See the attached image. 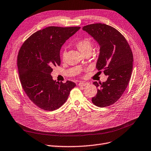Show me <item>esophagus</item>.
I'll return each mask as SVG.
<instances>
[{
  "label": "esophagus",
  "mask_w": 151,
  "mask_h": 151,
  "mask_svg": "<svg viewBox=\"0 0 151 151\" xmlns=\"http://www.w3.org/2000/svg\"><path fill=\"white\" fill-rule=\"evenodd\" d=\"M88 84H89V83H88V82H80V83H79V84H78V85H79V86H88Z\"/></svg>",
  "instance_id": "34e87169"
}]
</instances>
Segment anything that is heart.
I'll use <instances>...</instances> for the list:
<instances>
[{
  "label": "heart",
  "mask_w": 151,
  "mask_h": 151,
  "mask_svg": "<svg viewBox=\"0 0 151 151\" xmlns=\"http://www.w3.org/2000/svg\"><path fill=\"white\" fill-rule=\"evenodd\" d=\"M76 46L77 47V49L79 50V51H81L82 53L85 55V54L87 52H91L92 49V43L88 39L84 38L77 41L76 43ZM62 56L63 58H64L65 51L63 52Z\"/></svg>",
  "instance_id": "heart-1"
}]
</instances>
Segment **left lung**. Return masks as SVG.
<instances>
[{
	"label": "left lung",
	"instance_id": "8db88e82",
	"mask_svg": "<svg viewBox=\"0 0 151 151\" xmlns=\"http://www.w3.org/2000/svg\"><path fill=\"white\" fill-rule=\"evenodd\" d=\"M82 29L99 43L100 55L96 68L99 73L103 70L108 76L103 83H93L98 90L92 101L101 108L110 106L120 99L129 82L133 62L131 47L121 33L106 24H91Z\"/></svg>",
	"mask_w": 151,
	"mask_h": 151
}]
</instances>
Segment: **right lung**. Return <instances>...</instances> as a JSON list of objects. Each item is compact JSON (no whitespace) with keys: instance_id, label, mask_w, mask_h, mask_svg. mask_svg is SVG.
<instances>
[{"instance_id":"obj_1","label":"right lung","mask_w":151,"mask_h":151,"mask_svg":"<svg viewBox=\"0 0 151 151\" xmlns=\"http://www.w3.org/2000/svg\"><path fill=\"white\" fill-rule=\"evenodd\" d=\"M79 27H48L34 33L22 45L17 66L22 87L28 98L41 109L53 111L67 100L76 83L53 81L52 67L61 64L60 50Z\"/></svg>"}]
</instances>
